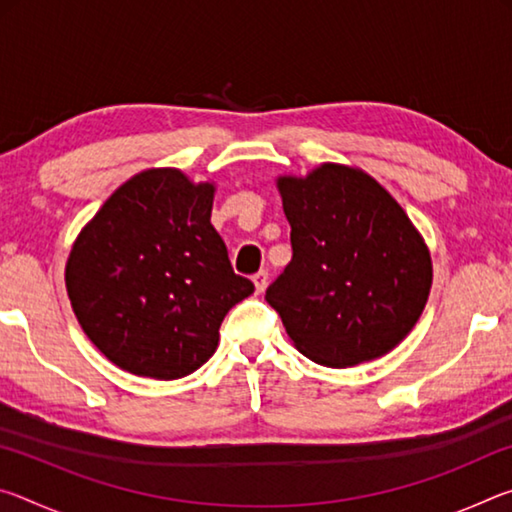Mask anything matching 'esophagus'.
I'll return each instance as SVG.
<instances>
[{
  "label": "esophagus",
  "mask_w": 512,
  "mask_h": 512,
  "mask_svg": "<svg viewBox=\"0 0 512 512\" xmlns=\"http://www.w3.org/2000/svg\"><path fill=\"white\" fill-rule=\"evenodd\" d=\"M253 282H255V291L257 293H264V289L268 287V273L266 271H259L257 275H253Z\"/></svg>",
  "instance_id": "1"
}]
</instances>
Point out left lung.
<instances>
[{
	"label": "left lung",
	"instance_id": "obj_1",
	"mask_svg": "<svg viewBox=\"0 0 512 512\" xmlns=\"http://www.w3.org/2000/svg\"><path fill=\"white\" fill-rule=\"evenodd\" d=\"M293 257L266 289L307 359L350 368L384 357L429 300L431 253L402 205L359 167L323 162L275 178Z\"/></svg>",
	"mask_w": 512,
	"mask_h": 512
}]
</instances>
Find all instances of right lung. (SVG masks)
I'll return each mask as SVG.
<instances>
[{"instance_id": "obj_1", "label": "right lung", "mask_w": 512, "mask_h": 512, "mask_svg": "<svg viewBox=\"0 0 512 512\" xmlns=\"http://www.w3.org/2000/svg\"><path fill=\"white\" fill-rule=\"evenodd\" d=\"M214 183L176 167L135 173L83 225L65 287L83 332L117 368L180 379L216 352L228 311L255 291L210 221Z\"/></svg>"}]
</instances>
